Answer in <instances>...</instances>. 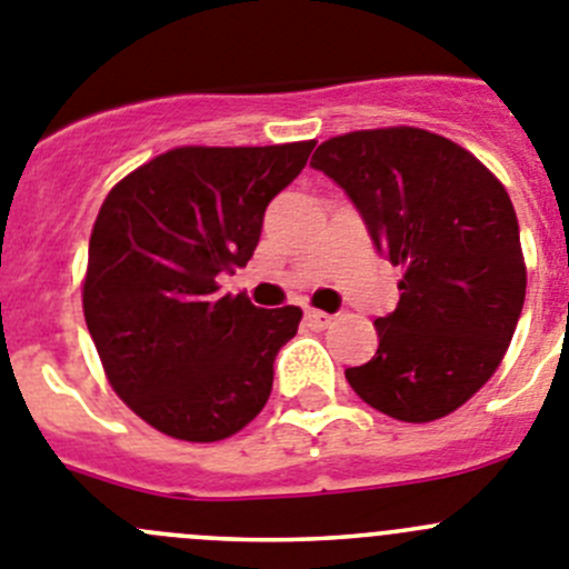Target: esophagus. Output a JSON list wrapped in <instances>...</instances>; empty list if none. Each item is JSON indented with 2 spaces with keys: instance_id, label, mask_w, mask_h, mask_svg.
Here are the masks:
<instances>
[{
  "instance_id": "obj_1",
  "label": "esophagus",
  "mask_w": 569,
  "mask_h": 569,
  "mask_svg": "<svg viewBox=\"0 0 569 569\" xmlns=\"http://www.w3.org/2000/svg\"><path fill=\"white\" fill-rule=\"evenodd\" d=\"M306 322H309L311 328H317V331H322V328H328L333 322L331 315H326V311H317V309H309L306 311Z\"/></svg>"
}]
</instances>
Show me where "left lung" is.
Here are the masks:
<instances>
[{
  "instance_id": "1",
  "label": "left lung",
  "mask_w": 569,
  "mask_h": 569,
  "mask_svg": "<svg viewBox=\"0 0 569 569\" xmlns=\"http://www.w3.org/2000/svg\"><path fill=\"white\" fill-rule=\"evenodd\" d=\"M353 201L373 247L401 267L379 350L345 370L362 401L427 423L466 405L500 368L525 302V258L500 179L432 131H350L311 157Z\"/></svg>"
}]
</instances>
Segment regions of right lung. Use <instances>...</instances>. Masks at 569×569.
<instances>
[{
	"mask_svg": "<svg viewBox=\"0 0 569 569\" xmlns=\"http://www.w3.org/2000/svg\"><path fill=\"white\" fill-rule=\"evenodd\" d=\"M311 148H173L106 196L83 317L114 392L159 432L224 440L269 401L274 357L302 311L219 295V278L247 267L269 201Z\"/></svg>",
	"mask_w": 569,
	"mask_h": 569,
	"instance_id": "right-lung-1",
	"label": "right lung"
}]
</instances>
